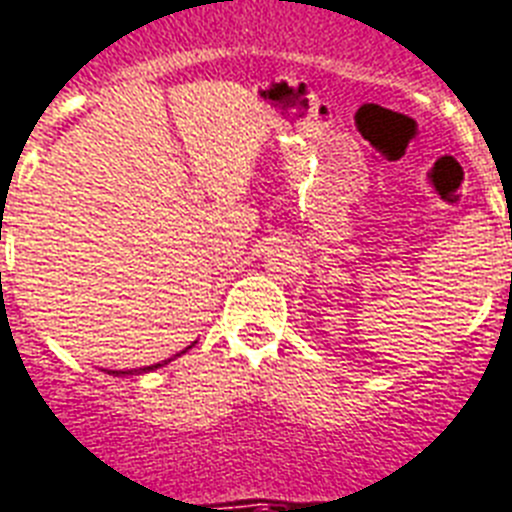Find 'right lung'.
I'll return each mask as SVG.
<instances>
[{
  "label": "right lung",
  "instance_id": "1",
  "mask_svg": "<svg viewBox=\"0 0 512 512\" xmlns=\"http://www.w3.org/2000/svg\"><path fill=\"white\" fill-rule=\"evenodd\" d=\"M188 348H193V345H188ZM185 348V350H188ZM183 350V353H185ZM177 356H180V353H177ZM172 358H167V361H162V363H154V366H143V369H130V371H107V374H112V377H125V374H149V371H154V369H162L164 363H170Z\"/></svg>",
  "mask_w": 512,
  "mask_h": 512
}]
</instances>
